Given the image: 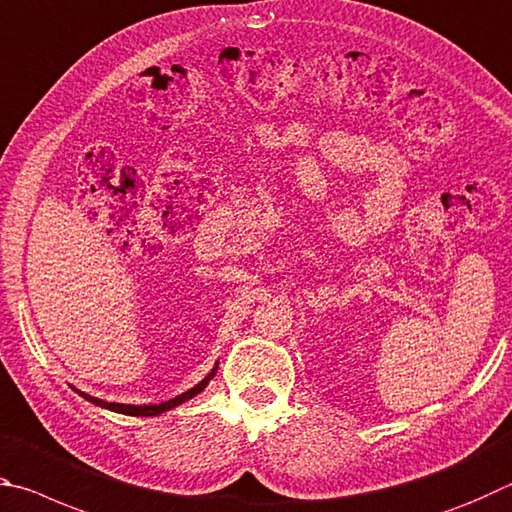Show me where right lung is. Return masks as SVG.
<instances>
[{
  "instance_id": "add662e5",
  "label": "right lung",
  "mask_w": 512,
  "mask_h": 512,
  "mask_svg": "<svg viewBox=\"0 0 512 512\" xmlns=\"http://www.w3.org/2000/svg\"><path fill=\"white\" fill-rule=\"evenodd\" d=\"M215 371H218V364L213 366V371H211L209 375H206V378H204L200 384H195L193 389L184 391L182 396L161 402V405H121V402H105V400H101V398L87 396V393H83V391H78V393H80V396H83L85 400L92 402V405L103 407V409H110V411H116V414H125V416H159V414H164V411L173 409V407H177V405H182V402L191 400V398L197 396V393L204 391L206 384H209V380L215 375Z\"/></svg>"
}]
</instances>
